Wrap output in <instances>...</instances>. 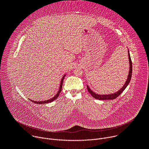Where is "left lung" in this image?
I'll list each match as a JSON object with an SVG mask.
<instances>
[{"instance_id":"left-lung-1","label":"left lung","mask_w":149,"mask_h":149,"mask_svg":"<svg viewBox=\"0 0 149 149\" xmlns=\"http://www.w3.org/2000/svg\"><path fill=\"white\" fill-rule=\"evenodd\" d=\"M128 55H129V64H130V68H129V75H128V77H127V79L125 81V83L124 84V85L123 86V87L120 89L119 91H118L117 92L114 93V94H104V95H100V94H97L95 93H94L88 87V86L87 85V90L91 94V95L95 98L97 99V100H114L115 98H116L117 97H118L121 93H123V91L125 89V88L128 86L130 80H131V78H132V62L131 60V57H130V55L129 53V51L128 50Z\"/></svg>"}]
</instances>
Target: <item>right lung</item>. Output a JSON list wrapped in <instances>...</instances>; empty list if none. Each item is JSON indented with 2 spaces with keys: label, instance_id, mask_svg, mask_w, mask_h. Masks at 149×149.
<instances>
[{
  "label": "right lung",
  "instance_id": "right-lung-1",
  "mask_svg": "<svg viewBox=\"0 0 149 149\" xmlns=\"http://www.w3.org/2000/svg\"><path fill=\"white\" fill-rule=\"evenodd\" d=\"M65 77V75H64L63 76V77H62V79H61V84H60V87H59V90H58V93H57V94L53 97V98H51V99H49V100H45V101H33V100H30L31 101H32L33 102H34V103H35V104H46V103H49V102H52L53 101H54L55 100H56L57 98H58V97L59 96V94H60V93H61V90H62V83H63V79H64V77Z\"/></svg>",
  "mask_w": 149,
  "mask_h": 149
}]
</instances>
